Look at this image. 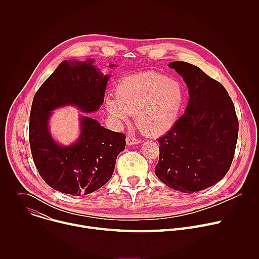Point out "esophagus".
<instances>
[{"mask_svg":"<svg viewBox=\"0 0 259 259\" xmlns=\"http://www.w3.org/2000/svg\"><path fill=\"white\" fill-rule=\"evenodd\" d=\"M126 142L128 145H133V144H138L140 143V139L134 137V136H131V135H128L127 138H126Z\"/></svg>","mask_w":259,"mask_h":259,"instance_id":"esophagus-1","label":"esophagus"}]
</instances>
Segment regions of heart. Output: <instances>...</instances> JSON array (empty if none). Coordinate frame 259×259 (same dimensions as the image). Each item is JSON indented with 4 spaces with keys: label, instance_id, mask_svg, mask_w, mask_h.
<instances>
[{
    "label": "heart",
    "instance_id": "1",
    "mask_svg": "<svg viewBox=\"0 0 259 259\" xmlns=\"http://www.w3.org/2000/svg\"><path fill=\"white\" fill-rule=\"evenodd\" d=\"M116 97L105 101L110 117L126 123L130 115H135L143 133L157 136L176 123L186 100V89L178 80L149 71L123 79L116 87Z\"/></svg>",
    "mask_w": 259,
    "mask_h": 259
}]
</instances>
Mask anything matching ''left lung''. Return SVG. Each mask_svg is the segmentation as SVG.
Listing matches in <instances>:
<instances>
[{
  "instance_id": "obj_1",
  "label": "left lung",
  "mask_w": 259,
  "mask_h": 259,
  "mask_svg": "<svg viewBox=\"0 0 259 259\" xmlns=\"http://www.w3.org/2000/svg\"><path fill=\"white\" fill-rule=\"evenodd\" d=\"M187 83L184 113L159 142L158 178L169 188L193 193L223 179L232 165L239 121L227 89L198 66L184 61L168 65Z\"/></svg>"
}]
</instances>
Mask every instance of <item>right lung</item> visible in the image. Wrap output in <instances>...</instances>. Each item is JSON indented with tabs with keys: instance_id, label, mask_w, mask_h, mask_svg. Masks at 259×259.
Segmentation results:
<instances>
[{
	"instance_id": "add662e5",
	"label": "right lung",
	"mask_w": 259,
	"mask_h": 259,
	"mask_svg": "<svg viewBox=\"0 0 259 259\" xmlns=\"http://www.w3.org/2000/svg\"><path fill=\"white\" fill-rule=\"evenodd\" d=\"M92 61H62L35 92L30 108L28 138L36 170L50 188L71 196L104 186L126 145L124 133L105 129L89 117H82L80 138L70 146H60L50 136L51 110L73 104L90 113L102 104L108 77Z\"/></svg>"
}]
</instances>
